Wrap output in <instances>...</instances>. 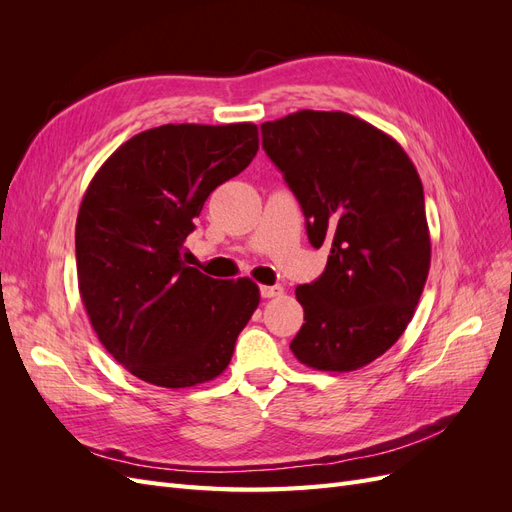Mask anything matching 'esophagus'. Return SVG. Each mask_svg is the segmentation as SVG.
Wrapping results in <instances>:
<instances>
[{
	"instance_id": "obj_1",
	"label": "esophagus",
	"mask_w": 512,
	"mask_h": 512,
	"mask_svg": "<svg viewBox=\"0 0 512 512\" xmlns=\"http://www.w3.org/2000/svg\"><path fill=\"white\" fill-rule=\"evenodd\" d=\"M284 288L282 286H260V297L262 299H273V297H282Z\"/></svg>"
}]
</instances>
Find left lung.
Returning <instances> with one entry per match:
<instances>
[{"mask_svg":"<svg viewBox=\"0 0 512 512\" xmlns=\"http://www.w3.org/2000/svg\"><path fill=\"white\" fill-rule=\"evenodd\" d=\"M260 132L309 243L331 247L324 273L297 288L305 322L290 350L312 369H359L406 331L427 282L421 177L395 138L342 111H299Z\"/></svg>","mask_w":512,"mask_h":512,"instance_id":"left-lung-1","label":"left lung"}]
</instances>
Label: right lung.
Wrapping results in <instances>:
<instances>
[{
	"mask_svg": "<svg viewBox=\"0 0 512 512\" xmlns=\"http://www.w3.org/2000/svg\"><path fill=\"white\" fill-rule=\"evenodd\" d=\"M254 123H166L132 136L91 179L76 218L81 299L102 346L166 389L218 378L260 303L258 286L181 260L207 196L250 166Z\"/></svg>",
	"mask_w": 512,
	"mask_h": 512,
	"instance_id": "right-lung-1",
	"label": "right lung"
}]
</instances>
